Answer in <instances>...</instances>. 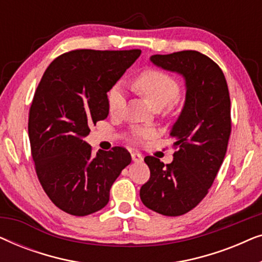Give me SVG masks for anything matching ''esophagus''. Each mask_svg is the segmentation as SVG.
<instances>
[{"label":"esophagus","instance_id":"1","mask_svg":"<svg viewBox=\"0 0 262 262\" xmlns=\"http://www.w3.org/2000/svg\"><path fill=\"white\" fill-rule=\"evenodd\" d=\"M131 157H132V161H135V162H141V161L143 160V156L137 151L131 152Z\"/></svg>","mask_w":262,"mask_h":262}]
</instances>
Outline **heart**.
<instances>
[{
	"instance_id": "heart-1",
	"label": "heart",
	"mask_w": 262,
	"mask_h": 262,
	"mask_svg": "<svg viewBox=\"0 0 262 262\" xmlns=\"http://www.w3.org/2000/svg\"><path fill=\"white\" fill-rule=\"evenodd\" d=\"M136 91L144 96L151 103L154 108L160 110L169 105L179 98L181 87L179 81L166 71L148 68L139 73L134 80ZM125 91L121 84L116 83L108 89L106 94L107 110L111 116H119L125 106ZM154 130L146 127H134L131 130V138L135 142H143L151 138Z\"/></svg>"
}]
</instances>
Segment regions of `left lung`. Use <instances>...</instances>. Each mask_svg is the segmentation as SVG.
Wrapping results in <instances>:
<instances>
[{
  "label": "left lung",
  "mask_w": 262,
  "mask_h": 262,
  "mask_svg": "<svg viewBox=\"0 0 262 262\" xmlns=\"http://www.w3.org/2000/svg\"><path fill=\"white\" fill-rule=\"evenodd\" d=\"M150 59L185 77L186 101L169 134L177 139L173 162L164 166L145 156L150 178L139 195L148 209L177 217L205 198L223 163L231 134L230 95L223 71L203 53L187 50Z\"/></svg>",
  "instance_id": "obj_1"
}]
</instances>
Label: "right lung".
Here are the masks:
<instances>
[{"mask_svg": "<svg viewBox=\"0 0 262 262\" xmlns=\"http://www.w3.org/2000/svg\"><path fill=\"white\" fill-rule=\"evenodd\" d=\"M141 52L73 50L53 59L39 82L28 114L32 157L42 189L64 212L87 216L105 207L131 162L123 146L93 155L83 138L108 116L107 92Z\"/></svg>", "mask_w": 262, "mask_h": 262, "instance_id": "right-lung-1", "label": "right lung"}]
</instances>
